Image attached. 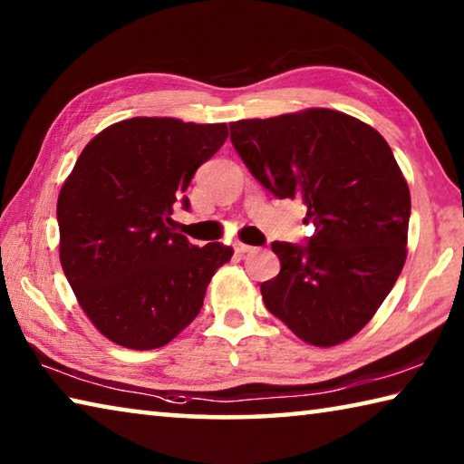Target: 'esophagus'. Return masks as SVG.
Returning <instances> with one entry per match:
<instances>
[{
    "label": "esophagus",
    "mask_w": 464,
    "mask_h": 464,
    "mask_svg": "<svg viewBox=\"0 0 464 464\" xmlns=\"http://www.w3.org/2000/svg\"><path fill=\"white\" fill-rule=\"evenodd\" d=\"M235 251L243 256V254H251V251H256V247L246 246V243H237V246H235Z\"/></svg>",
    "instance_id": "34e87169"
}]
</instances>
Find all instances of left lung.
Returning a JSON list of instances; mask_svg holds the SVG:
<instances>
[{
	"label": "left lung",
	"instance_id": "8db88e82",
	"mask_svg": "<svg viewBox=\"0 0 464 464\" xmlns=\"http://www.w3.org/2000/svg\"><path fill=\"white\" fill-rule=\"evenodd\" d=\"M257 182L301 198L315 233L307 246L274 241L280 274L264 304L303 342L329 348L356 335L395 286L407 257L410 188L387 140L329 108L229 124Z\"/></svg>",
	"mask_w": 464,
	"mask_h": 464
}]
</instances>
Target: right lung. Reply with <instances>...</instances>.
<instances>
[{"label": "right lung", "instance_id": "1", "mask_svg": "<svg viewBox=\"0 0 464 464\" xmlns=\"http://www.w3.org/2000/svg\"><path fill=\"white\" fill-rule=\"evenodd\" d=\"M227 124L137 116L93 137L57 202L59 257L85 315L130 350L169 343L202 309L223 243L192 246L176 233L174 202L223 147Z\"/></svg>", "mask_w": 464, "mask_h": 464}]
</instances>
